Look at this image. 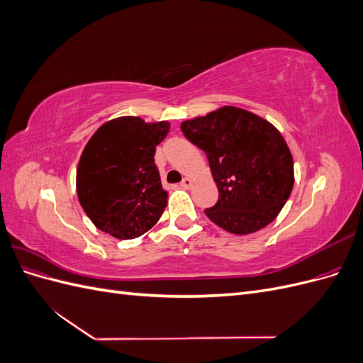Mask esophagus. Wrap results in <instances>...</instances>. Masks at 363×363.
Masks as SVG:
<instances>
[{
	"instance_id": "1",
	"label": "esophagus",
	"mask_w": 363,
	"mask_h": 363,
	"mask_svg": "<svg viewBox=\"0 0 363 363\" xmlns=\"http://www.w3.org/2000/svg\"><path fill=\"white\" fill-rule=\"evenodd\" d=\"M180 186H182V188H184V189H189L191 186H192V179H189V177L183 179V182L180 183Z\"/></svg>"
}]
</instances>
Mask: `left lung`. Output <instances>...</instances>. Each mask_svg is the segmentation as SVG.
<instances>
[{
    "instance_id": "obj_1",
    "label": "left lung",
    "mask_w": 363,
    "mask_h": 363,
    "mask_svg": "<svg viewBox=\"0 0 363 363\" xmlns=\"http://www.w3.org/2000/svg\"><path fill=\"white\" fill-rule=\"evenodd\" d=\"M182 131L208 159L218 203L204 213L233 235L267 227L294 188V160L286 140L267 119L224 106L183 121Z\"/></svg>"
}]
</instances>
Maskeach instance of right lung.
<instances>
[{
  "instance_id": "add662e5",
  "label": "right lung",
  "mask_w": 363,
  "mask_h": 363,
  "mask_svg": "<svg viewBox=\"0 0 363 363\" xmlns=\"http://www.w3.org/2000/svg\"><path fill=\"white\" fill-rule=\"evenodd\" d=\"M168 131V121L121 116L104 123L86 144L77 167V195L101 232L135 239L160 219L168 192L162 188L155 152Z\"/></svg>"
}]
</instances>
